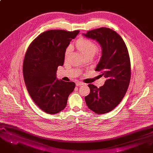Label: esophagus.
Returning <instances> with one entry per match:
<instances>
[{"label":"esophagus","instance_id":"1","mask_svg":"<svg viewBox=\"0 0 153 153\" xmlns=\"http://www.w3.org/2000/svg\"><path fill=\"white\" fill-rule=\"evenodd\" d=\"M85 83L81 82H76V86H81V85H83Z\"/></svg>","mask_w":153,"mask_h":153}]
</instances>
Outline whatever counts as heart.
Segmentation results:
<instances>
[{
  "label": "heart",
  "instance_id": "heart-1",
  "mask_svg": "<svg viewBox=\"0 0 153 153\" xmlns=\"http://www.w3.org/2000/svg\"><path fill=\"white\" fill-rule=\"evenodd\" d=\"M76 46L83 54L85 56L88 54H95L97 50V46L93 41L86 38H80L76 42ZM72 51V46L70 45L66 48L65 52V58L68 57Z\"/></svg>",
  "mask_w": 153,
  "mask_h": 153
}]
</instances>
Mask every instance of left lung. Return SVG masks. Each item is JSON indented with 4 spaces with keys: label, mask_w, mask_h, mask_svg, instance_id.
<instances>
[{
    "label": "left lung",
    "mask_w": 153,
    "mask_h": 153,
    "mask_svg": "<svg viewBox=\"0 0 153 153\" xmlns=\"http://www.w3.org/2000/svg\"><path fill=\"white\" fill-rule=\"evenodd\" d=\"M83 36L95 40L101 47L102 56L95 71L107 78L97 88L89 84L90 92L85 97L88 107L98 114L111 112L124 98L131 79L129 53L120 36L111 29L101 27L89 30Z\"/></svg>",
    "instance_id": "left-lung-1"
}]
</instances>
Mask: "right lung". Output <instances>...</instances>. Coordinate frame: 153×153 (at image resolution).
<instances>
[{
  "mask_svg": "<svg viewBox=\"0 0 153 153\" xmlns=\"http://www.w3.org/2000/svg\"><path fill=\"white\" fill-rule=\"evenodd\" d=\"M79 30H50L29 45L23 63L24 82L34 102L42 111L55 114L66 106L75 83L58 80L56 71L63 66L65 52Z\"/></svg>",
  "mask_w": 153,
  "mask_h": 153,
  "instance_id": "right-lung-1",
  "label": "right lung"
}]
</instances>
